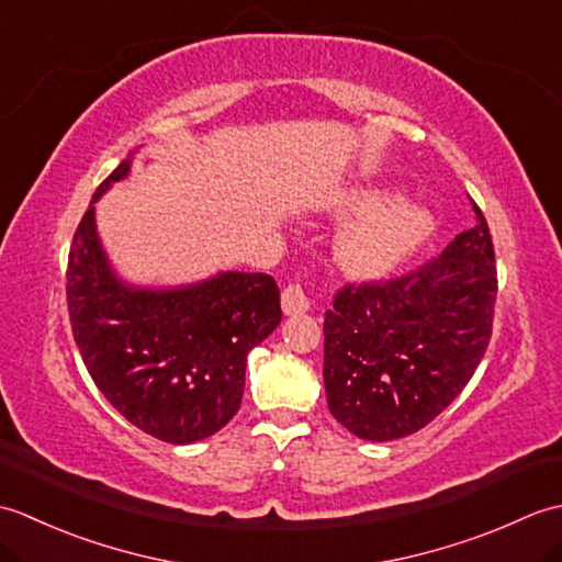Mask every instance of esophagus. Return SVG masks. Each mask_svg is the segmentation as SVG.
Segmentation results:
<instances>
[{"mask_svg": "<svg viewBox=\"0 0 562 562\" xmlns=\"http://www.w3.org/2000/svg\"><path fill=\"white\" fill-rule=\"evenodd\" d=\"M308 308V294L302 282H292L282 292V312L284 314H302Z\"/></svg>", "mask_w": 562, "mask_h": 562, "instance_id": "esophagus-1", "label": "esophagus"}]
</instances>
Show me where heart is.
Here are the masks:
<instances>
[{"label": "heart", "mask_w": 562, "mask_h": 562, "mask_svg": "<svg viewBox=\"0 0 562 562\" xmlns=\"http://www.w3.org/2000/svg\"><path fill=\"white\" fill-rule=\"evenodd\" d=\"M384 202L381 193H364L355 202L357 214H364V220L357 222L338 246V258L350 272L379 274L396 268L432 232L423 207L403 200L384 207Z\"/></svg>", "instance_id": "b5f03b06"}]
</instances>
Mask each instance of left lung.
I'll list each match as a JSON object with an SVG mask.
<instances>
[{"label": "left lung", "instance_id": "8db88e82", "mask_svg": "<svg viewBox=\"0 0 562 562\" xmlns=\"http://www.w3.org/2000/svg\"><path fill=\"white\" fill-rule=\"evenodd\" d=\"M475 224L441 256L384 280L342 284L324 321L333 417L369 441L408 437L459 396L493 336L497 268L491 229Z\"/></svg>", "mask_w": 562, "mask_h": 562}]
</instances>
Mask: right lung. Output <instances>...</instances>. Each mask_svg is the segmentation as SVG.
I'll return each instance as SVG.
<instances>
[{
	"label": "right lung",
	"mask_w": 562,
	"mask_h": 562,
	"mask_svg": "<svg viewBox=\"0 0 562 562\" xmlns=\"http://www.w3.org/2000/svg\"><path fill=\"white\" fill-rule=\"evenodd\" d=\"M130 171L123 161L91 198L67 260L71 336L93 384L142 432L188 445L236 415L246 357L278 328L280 290L266 272H222L186 290H130L113 278L93 202Z\"/></svg>",
	"instance_id": "add662e5"
}]
</instances>
